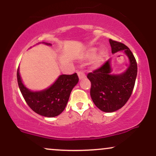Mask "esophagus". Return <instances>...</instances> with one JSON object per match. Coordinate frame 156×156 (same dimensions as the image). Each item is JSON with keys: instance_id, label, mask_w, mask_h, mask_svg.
Instances as JSON below:
<instances>
[{"instance_id": "esophagus-1", "label": "esophagus", "mask_w": 156, "mask_h": 156, "mask_svg": "<svg viewBox=\"0 0 156 156\" xmlns=\"http://www.w3.org/2000/svg\"><path fill=\"white\" fill-rule=\"evenodd\" d=\"M78 78H79L80 80L83 79L86 77V75L85 73H84L83 71H78Z\"/></svg>"}]
</instances>
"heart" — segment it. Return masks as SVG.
I'll return each mask as SVG.
<instances>
[{
  "label": "heart",
  "instance_id": "obj_1",
  "mask_svg": "<svg viewBox=\"0 0 156 156\" xmlns=\"http://www.w3.org/2000/svg\"><path fill=\"white\" fill-rule=\"evenodd\" d=\"M96 53V49L93 48V49H91L90 51H89L86 53L85 55V58L87 59H92V58H94V55H95ZM103 58H104V53L103 52H100L98 55H96L95 58H94V67H98L100 66L103 62Z\"/></svg>",
  "mask_w": 156,
  "mask_h": 156
}]
</instances>
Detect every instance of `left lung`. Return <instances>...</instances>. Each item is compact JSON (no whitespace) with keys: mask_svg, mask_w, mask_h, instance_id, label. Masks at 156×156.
<instances>
[{"mask_svg":"<svg viewBox=\"0 0 156 156\" xmlns=\"http://www.w3.org/2000/svg\"><path fill=\"white\" fill-rule=\"evenodd\" d=\"M112 52L123 51L130 60L126 72L120 75H111L110 60L101 67L89 73L87 78L91 82L90 95L94 105L104 112H113L121 108L133 92L137 76V63L130 50L125 44L109 39Z\"/></svg>","mask_w":156,"mask_h":156,"instance_id":"left-lung-1","label":"left lung"}]
</instances>
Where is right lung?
<instances>
[{"label": "right lung", "mask_w": 156, "mask_h": 156, "mask_svg": "<svg viewBox=\"0 0 156 156\" xmlns=\"http://www.w3.org/2000/svg\"><path fill=\"white\" fill-rule=\"evenodd\" d=\"M17 78L20 90L28 106L37 114L47 117H56L63 112L71 91L79 79L77 73L62 75L48 89L41 92H31L23 84L19 74V68Z\"/></svg>", "instance_id": "obj_1"}]
</instances>
